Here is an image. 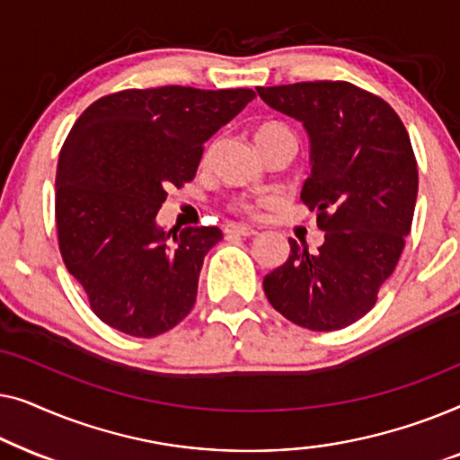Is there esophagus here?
<instances>
[{
  "label": "esophagus",
  "mask_w": 460,
  "mask_h": 460,
  "mask_svg": "<svg viewBox=\"0 0 460 460\" xmlns=\"http://www.w3.org/2000/svg\"><path fill=\"white\" fill-rule=\"evenodd\" d=\"M226 234H236V236H255L257 230L244 224H228L226 226Z\"/></svg>",
  "instance_id": "obj_1"
}]
</instances>
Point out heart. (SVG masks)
I'll return each instance as SVG.
<instances>
[{
    "instance_id": "heart-1",
    "label": "heart",
    "mask_w": 460,
    "mask_h": 460,
    "mask_svg": "<svg viewBox=\"0 0 460 460\" xmlns=\"http://www.w3.org/2000/svg\"><path fill=\"white\" fill-rule=\"evenodd\" d=\"M279 134H291V131H288L285 125H280V123H263V125H260V128L253 131V140L255 142H261V140H268V137H274V136H279ZM238 209L251 213V211H253V205H251V203H241V205H238Z\"/></svg>"
}]
</instances>
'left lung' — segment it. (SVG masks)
I'll list each match as a JSON object with an SVG mask.
<instances>
[{"instance_id": "left-lung-1", "label": "left lung", "mask_w": 460, "mask_h": 460, "mask_svg": "<svg viewBox=\"0 0 460 460\" xmlns=\"http://www.w3.org/2000/svg\"><path fill=\"white\" fill-rule=\"evenodd\" d=\"M270 109L310 137L312 173L301 200L318 211L316 253L288 238L291 255L263 279L276 312L310 331H337L375 305L411 232L419 190L404 123L385 100L348 81L257 87Z\"/></svg>"}]
</instances>
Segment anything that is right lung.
I'll list each match as a JSON object with an SVG mask.
<instances>
[{
  "mask_svg": "<svg viewBox=\"0 0 460 460\" xmlns=\"http://www.w3.org/2000/svg\"><path fill=\"white\" fill-rule=\"evenodd\" d=\"M253 98V90H125L75 121L56 173V228L65 266L102 323L148 339L190 314L222 230L167 232L156 216L169 186L194 180L205 142Z\"/></svg>",
  "mask_w": 460,
  "mask_h": 460,
  "instance_id": "obj_1",
  "label": "right lung"
}]
</instances>
